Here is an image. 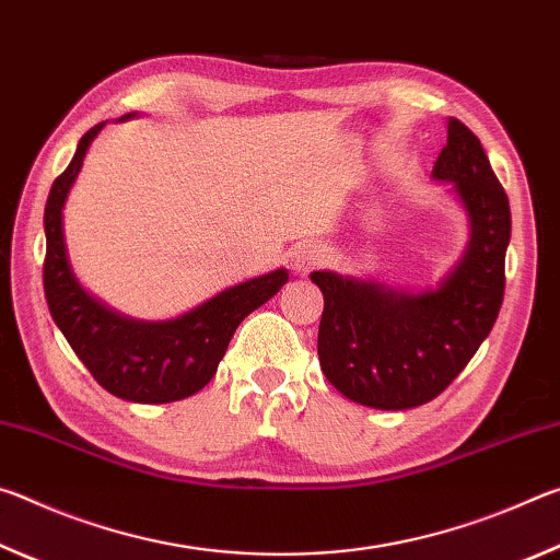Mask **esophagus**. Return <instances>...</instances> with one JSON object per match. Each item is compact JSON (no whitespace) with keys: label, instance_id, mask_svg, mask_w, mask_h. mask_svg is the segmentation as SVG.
Here are the masks:
<instances>
[{"label":"esophagus","instance_id":"obj_1","mask_svg":"<svg viewBox=\"0 0 560 560\" xmlns=\"http://www.w3.org/2000/svg\"><path fill=\"white\" fill-rule=\"evenodd\" d=\"M326 261V252L320 249V246H301V249L293 254V269L299 273H306L311 269L320 267V264Z\"/></svg>","mask_w":560,"mask_h":560}]
</instances>
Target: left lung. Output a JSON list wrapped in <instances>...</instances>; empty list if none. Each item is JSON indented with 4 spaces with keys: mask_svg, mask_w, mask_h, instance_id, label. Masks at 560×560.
<instances>
[{
    "mask_svg": "<svg viewBox=\"0 0 560 560\" xmlns=\"http://www.w3.org/2000/svg\"><path fill=\"white\" fill-rule=\"evenodd\" d=\"M454 183L469 217V244L438 289L410 293L375 281L314 271L324 293L318 360L348 400L407 410L438 397L485 343L504 301L511 210L479 138L450 118L432 170Z\"/></svg>",
    "mask_w": 560,
    "mask_h": 560,
    "instance_id": "obj_1",
    "label": "left lung"
}]
</instances>
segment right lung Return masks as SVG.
I'll use <instances>...</instances> for the list:
<instances>
[{
    "mask_svg": "<svg viewBox=\"0 0 560 560\" xmlns=\"http://www.w3.org/2000/svg\"><path fill=\"white\" fill-rule=\"evenodd\" d=\"M122 116L120 120L130 118ZM106 122L79 140L69 167L54 179L44 210L46 259L44 293L54 324L101 387L130 402H175L195 395L212 381L236 326L267 303L283 283L287 269L217 293L202 306L173 320H132L103 306L75 281L63 242V202L86 150Z\"/></svg>",
    "mask_w": 560,
    "mask_h": 560,
    "instance_id": "add662e5",
    "label": "right lung"
}]
</instances>
